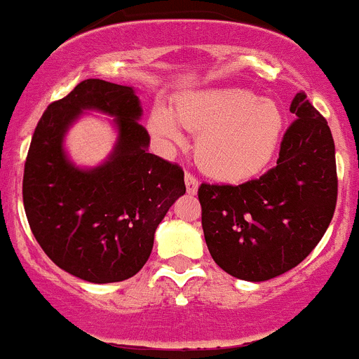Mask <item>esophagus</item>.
<instances>
[{"instance_id": "1", "label": "esophagus", "mask_w": 359, "mask_h": 359, "mask_svg": "<svg viewBox=\"0 0 359 359\" xmlns=\"http://www.w3.org/2000/svg\"><path fill=\"white\" fill-rule=\"evenodd\" d=\"M184 184H187V191H188V194H190V195L197 194L198 181H197V178H195L194 175H190V172H187V175H184Z\"/></svg>"}]
</instances>
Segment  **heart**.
<instances>
[{
  "label": "heart",
  "mask_w": 359,
  "mask_h": 359,
  "mask_svg": "<svg viewBox=\"0 0 359 359\" xmlns=\"http://www.w3.org/2000/svg\"><path fill=\"white\" fill-rule=\"evenodd\" d=\"M180 126L198 134L195 157L205 175L225 183H243L260 175L278 151L285 116L278 102L241 87L187 92L172 106H155L151 134L169 143L183 140Z\"/></svg>",
  "instance_id": "1"
}]
</instances>
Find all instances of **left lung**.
Returning a JSON list of instances; mask_svg holds the SVG:
<instances>
[{
  "instance_id": "1",
  "label": "left lung",
  "mask_w": 359,
  "mask_h": 359,
  "mask_svg": "<svg viewBox=\"0 0 359 359\" xmlns=\"http://www.w3.org/2000/svg\"><path fill=\"white\" fill-rule=\"evenodd\" d=\"M278 165L248 183L198 188L212 260L251 283L292 271L321 241L337 204L332 130L304 92L293 97Z\"/></svg>"
}]
</instances>
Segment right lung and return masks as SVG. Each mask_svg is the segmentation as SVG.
Instances as JSON below:
<instances>
[{
    "label": "right lung",
    "mask_w": 359,
    "mask_h": 359,
    "mask_svg": "<svg viewBox=\"0 0 359 359\" xmlns=\"http://www.w3.org/2000/svg\"><path fill=\"white\" fill-rule=\"evenodd\" d=\"M111 116L117 140L101 165L81 168L65 151V134L84 114ZM136 88L83 80L52 102L26 158L24 209L41 250L62 271L104 285L133 278L154 248L155 230L187 191L180 165L150 154Z\"/></svg>",
    "instance_id": "right-lung-1"
}]
</instances>
